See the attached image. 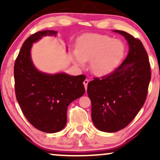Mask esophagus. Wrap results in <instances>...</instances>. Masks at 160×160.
<instances>
[{"label":"esophagus","instance_id":"34e87169","mask_svg":"<svg viewBox=\"0 0 160 160\" xmlns=\"http://www.w3.org/2000/svg\"><path fill=\"white\" fill-rule=\"evenodd\" d=\"M88 80H87V79H86V80L83 81V85H84V86H85L86 90L87 89V85H88Z\"/></svg>","mask_w":160,"mask_h":160}]
</instances>
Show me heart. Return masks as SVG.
<instances>
[{"label": "heart", "mask_w": 160, "mask_h": 160, "mask_svg": "<svg viewBox=\"0 0 160 160\" xmlns=\"http://www.w3.org/2000/svg\"><path fill=\"white\" fill-rule=\"evenodd\" d=\"M125 46L122 41L103 34H86L79 38L73 59L84 65L89 62L92 72L104 76L112 72L124 58Z\"/></svg>", "instance_id": "b5f03b06"}]
</instances>
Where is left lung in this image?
<instances>
[{
    "instance_id": "8db88e82",
    "label": "left lung",
    "mask_w": 160,
    "mask_h": 160,
    "mask_svg": "<svg viewBox=\"0 0 160 160\" xmlns=\"http://www.w3.org/2000/svg\"><path fill=\"white\" fill-rule=\"evenodd\" d=\"M130 50L127 58L110 74L88 84L92 119L101 131L115 132L126 128L145 103L151 78L149 58L142 42L122 30Z\"/></svg>"
}]
</instances>
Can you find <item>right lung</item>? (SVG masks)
Instances as JSON below:
<instances>
[{"instance_id":"1","label":"right lung","mask_w":160,"mask_h":160,"mask_svg":"<svg viewBox=\"0 0 160 160\" xmlns=\"http://www.w3.org/2000/svg\"><path fill=\"white\" fill-rule=\"evenodd\" d=\"M56 34L53 30H44L29 36L14 65L15 96L23 114L34 128L49 133L65 128L68 105L85 93V75L48 74L38 72L32 64V43L44 36Z\"/></svg>"}]
</instances>
